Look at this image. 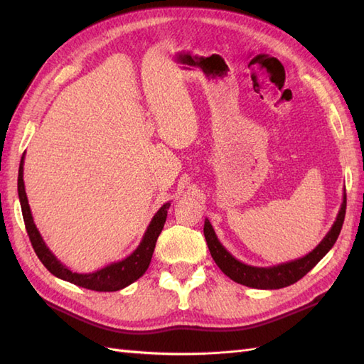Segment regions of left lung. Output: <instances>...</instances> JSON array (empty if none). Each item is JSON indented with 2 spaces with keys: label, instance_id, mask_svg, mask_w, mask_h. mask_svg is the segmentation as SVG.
Wrapping results in <instances>:
<instances>
[{
  "label": "left lung",
  "instance_id": "8db88e82",
  "mask_svg": "<svg viewBox=\"0 0 364 364\" xmlns=\"http://www.w3.org/2000/svg\"><path fill=\"white\" fill-rule=\"evenodd\" d=\"M346 203L347 200H346V191H344L343 203H341V208H339L336 220L333 222V225H331L326 237H323L310 253H306L305 257L301 258L292 259L288 262H282V264L270 266V267L249 266L236 259L233 255H231L225 247L220 244L218 236H215V231L211 225V222L208 219H205L203 233H205L208 249H210L211 257L215 261V264H218L222 272L227 277H230L231 280L239 284L249 286V288L280 289V288H284V286L294 284L296 282H299L301 277H305L323 257H326L331 247L335 245L344 223Z\"/></svg>",
  "mask_w": 364,
  "mask_h": 364
}]
</instances>
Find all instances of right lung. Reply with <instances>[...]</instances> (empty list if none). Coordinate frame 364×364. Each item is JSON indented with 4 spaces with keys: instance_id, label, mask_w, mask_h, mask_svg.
I'll list each match as a JSON object with an SVG mask.
<instances>
[{
    "instance_id": "obj_1",
    "label": "right lung",
    "mask_w": 364,
    "mask_h": 364,
    "mask_svg": "<svg viewBox=\"0 0 364 364\" xmlns=\"http://www.w3.org/2000/svg\"><path fill=\"white\" fill-rule=\"evenodd\" d=\"M23 166H25V154L21 156L20 168H18V198L21 205L23 220H25L28 236L31 239V244H33L36 255L38 257V259L42 261V264L48 269L54 277H58L60 280H65L68 283H73L76 286H81V288H86V289L100 291V292H112V291H120L123 288H127V286L134 283L137 278H141L145 274V270L150 266L158 236L161 235L162 228H164L170 202L162 205L158 210V213L153 215L151 222L145 230L141 244H139L137 249L131 255H128L127 258H123L122 261H117V262H111V264L95 270V272H89V274L73 272V270L68 269L65 264H63V262L54 257V253L48 249V245L45 244L41 231H38L36 227L33 214H31V208L28 203L25 181H23Z\"/></svg>"
}]
</instances>
